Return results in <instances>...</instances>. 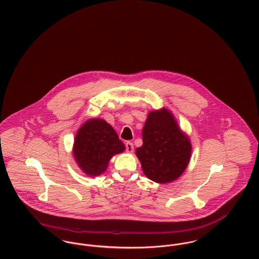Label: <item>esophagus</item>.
<instances>
[{
  "label": "esophagus",
  "mask_w": 259,
  "mask_h": 259,
  "mask_svg": "<svg viewBox=\"0 0 259 259\" xmlns=\"http://www.w3.org/2000/svg\"><path fill=\"white\" fill-rule=\"evenodd\" d=\"M125 147H126V152H132L134 151V145L131 142H127L125 144Z\"/></svg>",
  "instance_id": "1"
}]
</instances>
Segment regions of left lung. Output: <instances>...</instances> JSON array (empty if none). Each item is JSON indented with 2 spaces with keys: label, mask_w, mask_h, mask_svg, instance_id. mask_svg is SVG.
I'll return each instance as SVG.
<instances>
[{
  "label": "left lung",
  "mask_w": 259,
  "mask_h": 259,
  "mask_svg": "<svg viewBox=\"0 0 259 259\" xmlns=\"http://www.w3.org/2000/svg\"><path fill=\"white\" fill-rule=\"evenodd\" d=\"M142 135L143 145L136 154L145 175L161 184L180 177L190 161L192 146L166 108L149 113Z\"/></svg>",
  "instance_id": "1"
}]
</instances>
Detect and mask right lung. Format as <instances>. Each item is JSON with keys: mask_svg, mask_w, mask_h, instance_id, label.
I'll list each match as a JSON object with an SVG mask.
<instances>
[{"mask_svg": "<svg viewBox=\"0 0 259 259\" xmlns=\"http://www.w3.org/2000/svg\"><path fill=\"white\" fill-rule=\"evenodd\" d=\"M124 150V144L108 123L90 119L77 132L73 154L79 167L90 176H97L106 171L112 155Z\"/></svg>", "mask_w": 259, "mask_h": 259, "instance_id": "add662e5", "label": "right lung"}]
</instances>
